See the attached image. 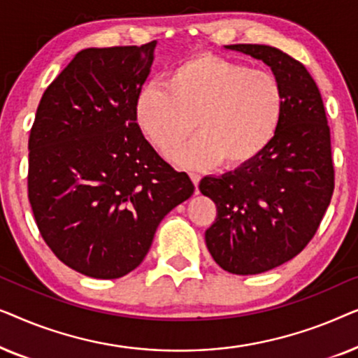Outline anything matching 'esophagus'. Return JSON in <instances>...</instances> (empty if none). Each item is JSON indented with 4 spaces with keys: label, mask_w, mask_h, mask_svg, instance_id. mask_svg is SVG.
Instances as JSON below:
<instances>
[{
    "label": "esophagus",
    "mask_w": 358,
    "mask_h": 358,
    "mask_svg": "<svg viewBox=\"0 0 358 358\" xmlns=\"http://www.w3.org/2000/svg\"><path fill=\"white\" fill-rule=\"evenodd\" d=\"M190 176V179H192V182H194V185H195V192H197V187H199V182H200V174H197V173H190L189 174Z\"/></svg>",
    "instance_id": "obj_1"
}]
</instances>
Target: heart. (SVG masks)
<instances>
[{
  "mask_svg": "<svg viewBox=\"0 0 358 358\" xmlns=\"http://www.w3.org/2000/svg\"><path fill=\"white\" fill-rule=\"evenodd\" d=\"M283 97L275 78L223 57L194 55L166 75L164 86L141 87L135 119L151 145L169 158L195 130L200 135L176 155L184 168L228 169L251 163L280 124Z\"/></svg>",
  "mask_w": 358,
  "mask_h": 358,
  "instance_id": "1",
  "label": "heart"
}]
</instances>
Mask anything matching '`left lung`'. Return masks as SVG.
Returning a JSON list of instances; mask_svg holds the SVG:
<instances>
[{
	"label": "left lung",
	"instance_id": "obj_1",
	"mask_svg": "<svg viewBox=\"0 0 358 358\" xmlns=\"http://www.w3.org/2000/svg\"><path fill=\"white\" fill-rule=\"evenodd\" d=\"M227 48L271 66L283 97L280 124L262 153L199 184L217 205L205 231L215 262L236 275H254L300 254L320 228L334 192L331 130L321 92L300 62L257 43Z\"/></svg>",
	"mask_w": 358,
	"mask_h": 358
}]
</instances>
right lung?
Masks as SVG:
<instances>
[{"mask_svg": "<svg viewBox=\"0 0 358 358\" xmlns=\"http://www.w3.org/2000/svg\"><path fill=\"white\" fill-rule=\"evenodd\" d=\"M155 47L85 48L37 107L29 202L47 246L83 275L119 278L138 267L161 220L194 194L135 119Z\"/></svg>", "mask_w": 358, "mask_h": 358, "instance_id": "1", "label": "right lung"}]
</instances>
